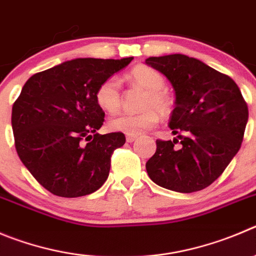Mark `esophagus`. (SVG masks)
Masks as SVG:
<instances>
[{"label": "esophagus", "mask_w": 256, "mask_h": 256, "mask_svg": "<svg viewBox=\"0 0 256 256\" xmlns=\"http://www.w3.org/2000/svg\"><path fill=\"white\" fill-rule=\"evenodd\" d=\"M136 138H138V136H134V135H128V136H126V142H135V140H136Z\"/></svg>", "instance_id": "esophagus-1"}]
</instances>
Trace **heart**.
Listing matches in <instances>:
<instances>
[{
    "mask_svg": "<svg viewBox=\"0 0 256 256\" xmlns=\"http://www.w3.org/2000/svg\"><path fill=\"white\" fill-rule=\"evenodd\" d=\"M126 80L132 84L145 90L142 112L120 114L111 117L108 126L111 130L120 131L126 135H139L145 130L154 128L159 122V114L168 116L173 110V100L164 90L166 80L163 74L146 66H138L131 69ZM96 102L104 111L114 114L121 106L120 82L116 77L104 80L96 90Z\"/></svg>",
    "mask_w": 256,
    "mask_h": 256,
    "instance_id": "b5f03b06",
    "label": "heart"
}]
</instances>
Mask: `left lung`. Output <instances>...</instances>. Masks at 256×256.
Masks as SVG:
<instances>
[{"instance_id": "left-lung-1", "label": "left lung", "mask_w": 256, "mask_h": 256, "mask_svg": "<svg viewBox=\"0 0 256 256\" xmlns=\"http://www.w3.org/2000/svg\"><path fill=\"white\" fill-rule=\"evenodd\" d=\"M145 63L163 73L176 90L169 128L178 135L173 142L156 140L148 174L176 192L204 190L240 149L249 118L246 102L228 76L196 58L170 54L150 56Z\"/></svg>"}]
</instances>
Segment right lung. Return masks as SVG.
Instances as JSON below:
<instances>
[{"mask_svg":"<svg viewBox=\"0 0 256 256\" xmlns=\"http://www.w3.org/2000/svg\"><path fill=\"white\" fill-rule=\"evenodd\" d=\"M131 60L73 59L34 74L21 90L11 116L16 152L52 194L82 197L106 182L111 155L126 139L122 132H97L104 112L96 90Z\"/></svg>","mask_w":256,"mask_h":256,"instance_id":"right-lung-1","label":"right lung"}]
</instances>
